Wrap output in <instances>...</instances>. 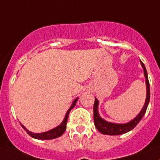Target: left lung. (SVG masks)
Listing matches in <instances>:
<instances>
[{"label":"left lung","instance_id":"obj_1","mask_svg":"<svg viewBox=\"0 0 160 160\" xmlns=\"http://www.w3.org/2000/svg\"><path fill=\"white\" fill-rule=\"evenodd\" d=\"M141 64L143 69H144V75H145L146 77V83H147V99H146L145 104L143 106L142 111L140 112V113L135 117L133 121H129V122L126 123V124H113V123L107 122V121L102 119L99 116V112H98L99 101L97 100V99H95V103H94V122H95V125L96 127V129L101 133L106 135H120L122 134V133H127V132L132 130L133 128L136 127V125L140 122L144 114L146 113L147 106H148L149 102H150L151 92H150V84H149L147 69H146L144 64L142 61Z\"/></svg>","mask_w":160,"mask_h":160}]
</instances>
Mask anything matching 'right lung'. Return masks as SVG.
<instances>
[{"instance_id":"obj_1","label":"right lung","mask_w":160,"mask_h":160,"mask_svg":"<svg viewBox=\"0 0 160 160\" xmlns=\"http://www.w3.org/2000/svg\"><path fill=\"white\" fill-rule=\"evenodd\" d=\"M77 100H78V99H76L74 101H73V104H72V106L69 108V109L66 112V115H65L64 121H62V123H61L59 126H57V128H55V129L48 131V132H45V133H31V132H30L29 130H27V129H26L25 127L23 126L22 125H21L23 129H25L26 131H27V133H28V134H29L31 137L34 138L40 139V140H50V139L57 138L60 137V136H61V135L63 134L64 132H65V129H66V124H67V121H68V117H69V112L71 111V109L74 107L75 104H76V102H77Z\"/></svg>"}]
</instances>
